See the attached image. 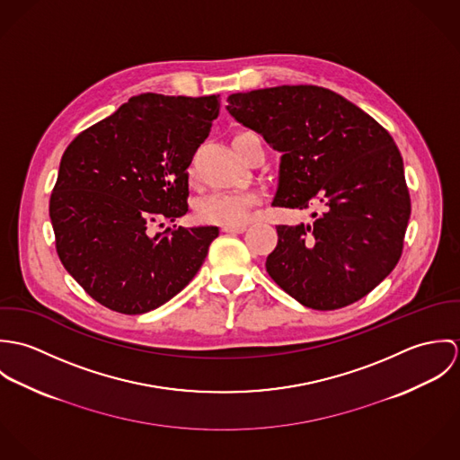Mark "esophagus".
<instances>
[{"label":"esophagus","instance_id":"1","mask_svg":"<svg viewBox=\"0 0 460 460\" xmlns=\"http://www.w3.org/2000/svg\"><path fill=\"white\" fill-rule=\"evenodd\" d=\"M221 230L226 234H243L246 230V225H223Z\"/></svg>","mask_w":460,"mask_h":460}]
</instances>
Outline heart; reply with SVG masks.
<instances>
[{
    "label": "heart",
    "instance_id": "1",
    "mask_svg": "<svg viewBox=\"0 0 460 460\" xmlns=\"http://www.w3.org/2000/svg\"><path fill=\"white\" fill-rule=\"evenodd\" d=\"M257 197L248 191H214L198 201V221L212 225L244 223Z\"/></svg>",
    "mask_w": 460,
    "mask_h": 460
}]
</instances>
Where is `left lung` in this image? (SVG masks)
<instances>
[{
  "instance_id": "8db88e82",
  "label": "left lung",
  "mask_w": 460,
  "mask_h": 460,
  "mask_svg": "<svg viewBox=\"0 0 460 460\" xmlns=\"http://www.w3.org/2000/svg\"><path fill=\"white\" fill-rule=\"evenodd\" d=\"M228 113L281 152L274 207L326 208L314 225H278L269 276L296 301L336 310L374 290L398 262L411 216L402 155L379 122L314 84L232 93Z\"/></svg>"
}]
</instances>
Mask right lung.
<instances>
[{
	"instance_id": "obj_1",
	"label": "right lung",
	"mask_w": 460,
	"mask_h": 460,
	"mask_svg": "<svg viewBox=\"0 0 460 460\" xmlns=\"http://www.w3.org/2000/svg\"><path fill=\"white\" fill-rule=\"evenodd\" d=\"M219 115V95L141 93L66 146L49 199L66 272L102 306L139 315L198 272L217 226L166 228L188 212V166Z\"/></svg>"
}]
</instances>
